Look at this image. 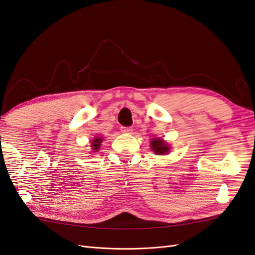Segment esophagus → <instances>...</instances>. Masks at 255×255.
<instances>
[{"label": "esophagus", "instance_id": "1", "mask_svg": "<svg viewBox=\"0 0 255 255\" xmlns=\"http://www.w3.org/2000/svg\"><path fill=\"white\" fill-rule=\"evenodd\" d=\"M121 132H122V133H128V134H129V133L133 132V128H130V127H128V128L122 127V128H121Z\"/></svg>", "mask_w": 255, "mask_h": 255}]
</instances>
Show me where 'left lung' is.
Wrapping results in <instances>:
<instances>
[{"label":"left lung","instance_id":"left-lung-1","mask_svg":"<svg viewBox=\"0 0 255 255\" xmlns=\"http://www.w3.org/2000/svg\"><path fill=\"white\" fill-rule=\"evenodd\" d=\"M151 149L156 155H165V154H168L169 151H170V146L165 140L155 137L152 138L151 140Z\"/></svg>","mask_w":255,"mask_h":255}]
</instances>
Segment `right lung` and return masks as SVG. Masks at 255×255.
I'll return each mask as SVG.
<instances>
[{
    "label": "right lung",
    "instance_id": "add662e5",
    "mask_svg": "<svg viewBox=\"0 0 255 255\" xmlns=\"http://www.w3.org/2000/svg\"><path fill=\"white\" fill-rule=\"evenodd\" d=\"M103 141V137H95L94 140L91 141V149H92V152H98L100 150V146H101V143Z\"/></svg>",
    "mask_w": 255,
    "mask_h": 255
}]
</instances>
